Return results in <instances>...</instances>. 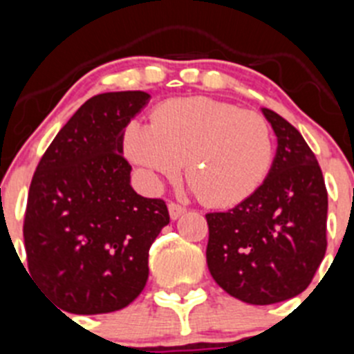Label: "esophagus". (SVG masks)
Returning <instances> with one entry per match:
<instances>
[{"mask_svg":"<svg viewBox=\"0 0 354 354\" xmlns=\"http://www.w3.org/2000/svg\"><path fill=\"white\" fill-rule=\"evenodd\" d=\"M168 212H170L171 220H177V218H180V216L186 212V207L177 204V202H170V204H168Z\"/></svg>","mask_w":354,"mask_h":354,"instance_id":"obj_1","label":"esophagus"}]
</instances>
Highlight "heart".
I'll return each mask as SVG.
<instances>
[{
  "label": "heart",
  "mask_w": 354,
  "mask_h": 354,
  "mask_svg": "<svg viewBox=\"0 0 354 354\" xmlns=\"http://www.w3.org/2000/svg\"><path fill=\"white\" fill-rule=\"evenodd\" d=\"M122 142L150 184L174 179L184 161L187 183L212 207H230L253 195L274 158L270 122L209 97L162 102L150 124L131 120Z\"/></svg>",
  "instance_id": "obj_1"
}]
</instances>
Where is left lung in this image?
Listing matches in <instances>:
<instances>
[{
  "instance_id": "8db88e82",
  "label": "left lung",
  "mask_w": 354,
  "mask_h": 354,
  "mask_svg": "<svg viewBox=\"0 0 354 354\" xmlns=\"http://www.w3.org/2000/svg\"><path fill=\"white\" fill-rule=\"evenodd\" d=\"M262 113L278 140L270 174L234 209L205 214L209 271L250 305L301 294L326 253L328 193L317 159L286 118L268 108Z\"/></svg>"
}]
</instances>
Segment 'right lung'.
<instances>
[{
    "instance_id": "1",
    "label": "right lung",
    "mask_w": 354,
    "mask_h": 354,
    "mask_svg": "<svg viewBox=\"0 0 354 354\" xmlns=\"http://www.w3.org/2000/svg\"><path fill=\"white\" fill-rule=\"evenodd\" d=\"M149 99L140 90L93 95L33 174L23 227L28 271L62 310H120L145 287L149 250L170 214L161 198L131 187L122 138Z\"/></svg>"
}]
</instances>
